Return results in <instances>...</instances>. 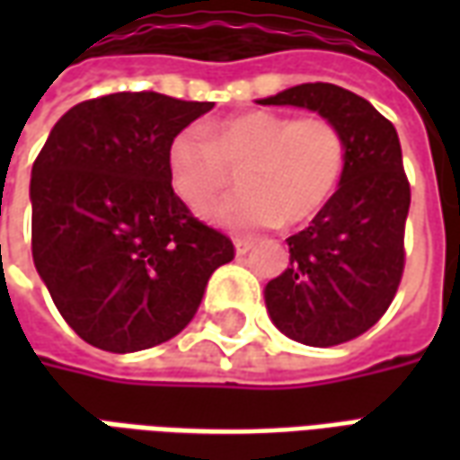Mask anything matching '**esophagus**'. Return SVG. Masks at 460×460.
<instances>
[{
	"instance_id": "obj_1",
	"label": "esophagus",
	"mask_w": 460,
	"mask_h": 460,
	"mask_svg": "<svg viewBox=\"0 0 460 460\" xmlns=\"http://www.w3.org/2000/svg\"><path fill=\"white\" fill-rule=\"evenodd\" d=\"M234 249H236V256H246V253L253 249V241L236 239V241H234Z\"/></svg>"
}]
</instances>
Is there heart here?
<instances>
[{
	"label": "heart",
	"mask_w": 460,
	"mask_h": 460,
	"mask_svg": "<svg viewBox=\"0 0 460 460\" xmlns=\"http://www.w3.org/2000/svg\"><path fill=\"white\" fill-rule=\"evenodd\" d=\"M347 137L323 115L288 118L243 113L217 122L207 140L181 130L167 145L164 170L172 194L191 211L207 214L239 172L241 194L209 214L231 231L296 226L318 217L342 184Z\"/></svg>",
	"instance_id": "1"
}]
</instances>
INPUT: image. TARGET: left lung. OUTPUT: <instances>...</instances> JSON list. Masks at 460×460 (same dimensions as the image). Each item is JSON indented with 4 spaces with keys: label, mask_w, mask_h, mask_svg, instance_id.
I'll use <instances>...</instances> for the list:
<instances>
[{
    "label": "left lung",
    "mask_w": 460,
    "mask_h": 460,
    "mask_svg": "<svg viewBox=\"0 0 460 460\" xmlns=\"http://www.w3.org/2000/svg\"><path fill=\"white\" fill-rule=\"evenodd\" d=\"M259 105L305 108L338 122L347 137L340 190L308 229L288 236V269L266 283L273 325L310 347L342 345L375 325L404 270L409 181L394 125L352 91L303 84Z\"/></svg>",
    "instance_id": "1"
}]
</instances>
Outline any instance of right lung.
<instances>
[{
    "instance_id": "1",
    "label": "right lung",
    "mask_w": 460,
    "mask_h": 460,
    "mask_svg": "<svg viewBox=\"0 0 460 460\" xmlns=\"http://www.w3.org/2000/svg\"><path fill=\"white\" fill-rule=\"evenodd\" d=\"M214 103L111 93L74 105L31 167V253L74 332L105 352L187 328L234 243L172 194L167 145Z\"/></svg>"
}]
</instances>
